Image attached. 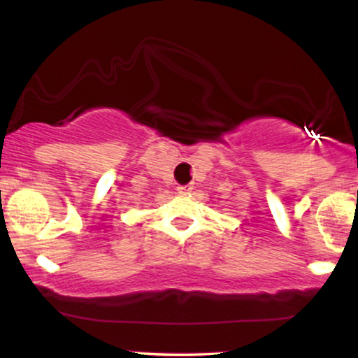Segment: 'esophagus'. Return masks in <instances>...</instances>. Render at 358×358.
Masks as SVG:
<instances>
[{"label": "esophagus", "mask_w": 358, "mask_h": 358, "mask_svg": "<svg viewBox=\"0 0 358 358\" xmlns=\"http://www.w3.org/2000/svg\"><path fill=\"white\" fill-rule=\"evenodd\" d=\"M176 190H178L180 195H188V193L193 190V185H178Z\"/></svg>", "instance_id": "obj_1"}]
</instances>
